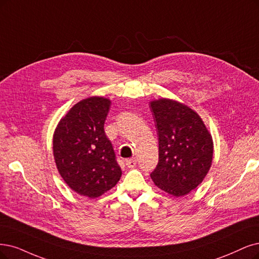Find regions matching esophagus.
<instances>
[{"mask_svg":"<svg viewBox=\"0 0 259 259\" xmlns=\"http://www.w3.org/2000/svg\"><path fill=\"white\" fill-rule=\"evenodd\" d=\"M136 164H137V160H136V159L131 158V159H127V160H126V165H127L129 168H133V167L136 166Z\"/></svg>","mask_w":259,"mask_h":259,"instance_id":"esophagus-1","label":"esophagus"}]
</instances>
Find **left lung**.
<instances>
[{
  "label": "left lung",
  "mask_w": 259,
  "mask_h": 259,
  "mask_svg": "<svg viewBox=\"0 0 259 259\" xmlns=\"http://www.w3.org/2000/svg\"><path fill=\"white\" fill-rule=\"evenodd\" d=\"M159 140V162L150 174L154 184L180 197L203 183L211 167L213 140L202 117L174 99L150 101Z\"/></svg>",
  "instance_id": "8db88e82"
}]
</instances>
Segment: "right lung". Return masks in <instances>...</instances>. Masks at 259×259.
Segmentation results:
<instances>
[{
    "label": "right lung",
    "mask_w": 259,
    "mask_h": 259,
    "mask_svg": "<svg viewBox=\"0 0 259 259\" xmlns=\"http://www.w3.org/2000/svg\"><path fill=\"white\" fill-rule=\"evenodd\" d=\"M110 105L111 100L101 96L82 99L61 118L53 133V157L61 177L75 193L89 198L108 192L121 177L103 129Z\"/></svg>",
    "instance_id": "right-lung-1"
}]
</instances>
